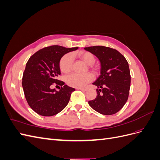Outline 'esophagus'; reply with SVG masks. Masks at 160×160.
<instances>
[{"label":"esophagus","instance_id":"obj_1","mask_svg":"<svg viewBox=\"0 0 160 160\" xmlns=\"http://www.w3.org/2000/svg\"><path fill=\"white\" fill-rule=\"evenodd\" d=\"M76 89H78V90H81L82 91H87L86 89H83V88H76Z\"/></svg>","mask_w":160,"mask_h":160}]
</instances>
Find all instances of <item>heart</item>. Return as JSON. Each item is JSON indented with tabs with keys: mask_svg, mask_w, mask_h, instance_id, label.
Instances as JSON below:
<instances>
[{
	"mask_svg": "<svg viewBox=\"0 0 160 160\" xmlns=\"http://www.w3.org/2000/svg\"><path fill=\"white\" fill-rule=\"evenodd\" d=\"M78 56L81 59L85 61L88 65H92L95 61L94 55L90 52L80 51L78 52ZM72 62H73V57L71 53L65 55L62 57L59 62V67L61 71L67 73L71 71L72 69ZM93 79V77L90 72L85 74L72 73L67 76L65 79L66 83L69 86L74 87L77 88H84V87L91 82Z\"/></svg>",
	"mask_w": 160,
	"mask_h": 160,
	"instance_id": "obj_1",
	"label": "heart"
}]
</instances>
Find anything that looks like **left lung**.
<instances>
[{"label":"left lung","instance_id":"8db88e82","mask_svg":"<svg viewBox=\"0 0 160 160\" xmlns=\"http://www.w3.org/2000/svg\"><path fill=\"white\" fill-rule=\"evenodd\" d=\"M85 49L95 55L101 62V75L93 83L98 87V95L89 101V105L103 115L118 113L127 102L129 93L131 75L127 60L110 47L93 46Z\"/></svg>","mask_w":160,"mask_h":160}]
</instances>
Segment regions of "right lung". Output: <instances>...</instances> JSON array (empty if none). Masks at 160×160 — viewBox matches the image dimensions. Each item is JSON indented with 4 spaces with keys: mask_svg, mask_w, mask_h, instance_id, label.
<instances>
[{
    "mask_svg": "<svg viewBox=\"0 0 160 160\" xmlns=\"http://www.w3.org/2000/svg\"><path fill=\"white\" fill-rule=\"evenodd\" d=\"M77 49L59 45L45 47L27 61L22 85L28 105L38 115L47 117L55 115L68 104L71 93L75 89L57 79L61 75L59 62L66 53ZM53 83L62 85L59 91L50 89Z\"/></svg>",
    "mask_w": 160,
    "mask_h": 160,
    "instance_id": "add662e5",
    "label": "right lung"
}]
</instances>
